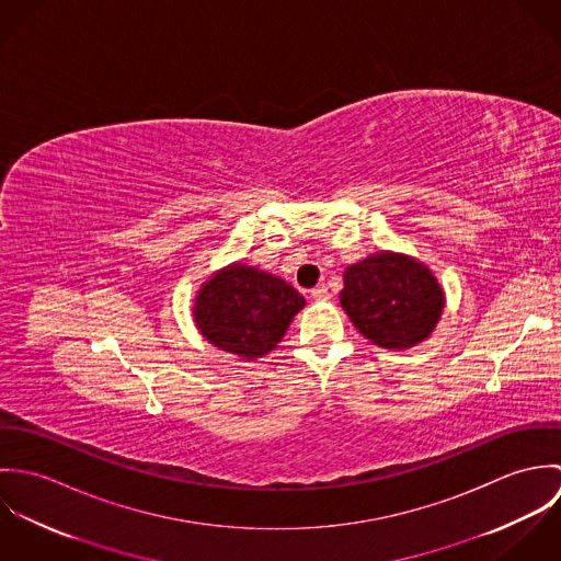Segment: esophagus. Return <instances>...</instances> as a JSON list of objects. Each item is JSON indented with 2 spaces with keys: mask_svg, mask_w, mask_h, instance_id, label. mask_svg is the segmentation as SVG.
<instances>
[{
  "mask_svg": "<svg viewBox=\"0 0 561 561\" xmlns=\"http://www.w3.org/2000/svg\"><path fill=\"white\" fill-rule=\"evenodd\" d=\"M311 296L316 298V300H328V287L325 285H318L316 289H311Z\"/></svg>",
  "mask_w": 561,
  "mask_h": 561,
  "instance_id": "obj_1",
  "label": "esophagus"
}]
</instances>
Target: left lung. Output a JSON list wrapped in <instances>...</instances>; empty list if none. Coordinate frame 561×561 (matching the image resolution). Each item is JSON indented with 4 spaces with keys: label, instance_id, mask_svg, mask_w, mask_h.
<instances>
[{
    "label": "left lung",
    "instance_id": "left-lung-1",
    "mask_svg": "<svg viewBox=\"0 0 561 561\" xmlns=\"http://www.w3.org/2000/svg\"><path fill=\"white\" fill-rule=\"evenodd\" d=\"M341 307L376 345L405 350L430 336L445 298L432 272L410 256L374 254L343 274Z\"/></svg>",
    "mask_w": 561,
    "mask_h": 561
}]
</instances>
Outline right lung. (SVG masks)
Instances as JSON below:
<instances>
[{
    "label": "right lung",
    "mask_w": 561,
    "mask_h": 561,
    "mask_svg": "<svg viewBox=\"0 0 561 561\" xmlns=\"http://www.w3.org/2000/svg\"><path fill=\"white\" fill-rule=\"evenodd\" d=\"M305 298L283 278L248 265L218 272L198 294L194 316L220 350L256 358L276 347Z\"/></svg>",
    "instance_id": "obj_1"
}]
</instances>
